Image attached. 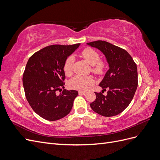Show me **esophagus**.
<instances>
[{"label":"esophagus","mask_w":160,"mask_h":160,"mask_svg":"<svg viewBox=\"0 0 160 160\" xmlns=\"http://www.w3.org/2000/svg\"><path fill=\"white\" fill-rule=\"evenodd\" d=\"M78 93L80 94V95H86V92H81V91H80V92H78Z\"/></svg>","instance_id":"obj_1"}]
</instances>
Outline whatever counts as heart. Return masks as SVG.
<instances>
[{
    "label": "heart",
    "mask_w": 160,
    "mask_h": 160,
    "mask_svg": "<svg viewBox=\"0 0 160 160\" xmlns=\"http://www.w3.org/2000/svg\"><path fill=\"white\" fill-rule=\"evenodd\" d=\"M81 55L85 60L92 66V70L96 74H101L105 68V63L99 60L98 52L91 48H86L81 52ZM74 58L72 56L68 57L64 61L63 70L67 75L72 73ZM93 83V80L89 76L76 75L69 81V86L72 89L84 91Z\"/></svg>",
    "instance_id": "1"
}]
</instances>
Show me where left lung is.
Here are the masks:
<instances>
[{"label": "left lung", "mask_w": 160, "mask_h": 160, "mask_svg": "<svg viewBox=\"0 0 160 160\" xmlns=\"http://www.w3.org/2000/svg\"><path fill=\"white\" fill-rule=\"evenodd\" d=\"M87 44L101 51L109 67L99 84L103 90L95 92L96 99L90 107L102 116H115L128 107L137 89V64L127 51L107 41L98 40ZM106 88L108 89V94L104 96L102 93Z\"/></svg>", "instance_id": "8db88e82"}]
</instances>
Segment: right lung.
<instances>
[{
  "label": "right lung",
  "instance_id": "1",
  "mask_svg": "<svg viewBox=\"0 0 160 160\" xmlns=\"http://www.w3.org/2000/svg\"><path fill=\"white\" fill-rule=\"evenodd\" d=\"M79 45H49L29 58L22 78L26 98L32 109L44 119H61L72 109L78 93L64 89L63 65ZM57 91L61 93L57 94Z\"/></svg>",
  "mask_w": 160,
  "mask_h": 160
}]
</instances>
